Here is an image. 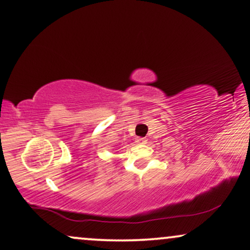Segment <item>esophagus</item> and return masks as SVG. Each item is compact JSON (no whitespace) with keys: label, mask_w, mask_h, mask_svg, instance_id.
I'll return each mask as SVG.
<instances>
[{"label":"esophagus","mask_w":250,"mask_h":250,"mask_svg":"<svg viewBox=\"0 0 250 250\" xmlns=\"http://www.w3.org/2000/svg\"><path fill=\"white\" fill-rule=\"evenodd\" d=\"M135 142L137 144H146V139H144V137H136Z\"/></svg>","instance_id":"34e87169"}]
</instances>
